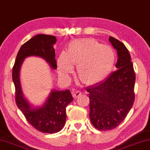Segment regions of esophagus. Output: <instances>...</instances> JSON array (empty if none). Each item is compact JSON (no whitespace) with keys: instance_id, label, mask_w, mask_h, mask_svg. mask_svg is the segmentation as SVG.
Listing matches in <instances>:
<instances>
[{"instance_id":"obj_1","label":"esophagus","mask_w":150,"mask_h":150,"mask_svg":"<svg viewBox=\"0 0 150 150\" xmlns=\"http://www.w3.org/2000/svg\"><path fill=\"white\" fill-rule=\"evenodd\" d=\"M81 94H82V93H81V92L79 91H76L73 92V97H74V98L77 99V97H79V96L81 95Z\"/></svg>"}]
</instances>
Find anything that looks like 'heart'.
I'll list each match as a JSON object with an SVG mask.
<instances>
[{
  "instance_id": "1",
  "label": "heart",
  "mask_w": 150,
  "mask_h": 150,
  "mask_svg": "<svg viewBox=\"0 0 150 150\" xmlns=\"http://www.w3.org/2000/svg\"><path fill=\"white\" fill-rule=\"evenodd\" d=\"M117 54L110 46L103 45L95 39H77L69 44L67 52L62 51L57 59V70L63 76L72 73L77 64L78 77L85 84H94L112 70Z\"/></svg>"
}]
</instances>
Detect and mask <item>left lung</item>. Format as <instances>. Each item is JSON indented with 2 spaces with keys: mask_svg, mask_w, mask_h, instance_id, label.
Instances as JSON below:
<instances>
[{
  "mask_svg": "<svg viewBox=\"0 0 150 150\" xmlns=\"http://www.w3.org/2000/svg\"><path fill=\"white\" fill-rule=\"evenodd\" d=\"M117 51V71L105 80L86 88L89 93L92 124L99 130H110L124 120L134 101L136 75L128 50L123 44L110 36Z\"/></svg>",
  "mask_w": 150,
  "mask_h": 150,
  "instance_id": "left-lung-1",
  "label": "left lung"
}]
</instances>
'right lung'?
<instances>
[{"mask_svg":"<svg viewBox=\"0 0 150 150\" xmlns=\"http://www.w3.org/2000/svg\"><path fill=\"white\" fill-rule=\"evenodd\" d=\"M56 38L53 35L38 34L23 44L18 53L12 69V79L15 86V99L18 108L28 122L37 130L42 133L58 132L64 126L67 113L66 108L73 97L69 90L53 91L45 105L41 108H32L24 98L20 81V69L25 57L39 56L49 64L52 69H57L55 53L53 45Z\"/></svg>","mask_w":150,"mask_h":150,"instance_id":"add662e5","label":"right lung"}]
</instances>
